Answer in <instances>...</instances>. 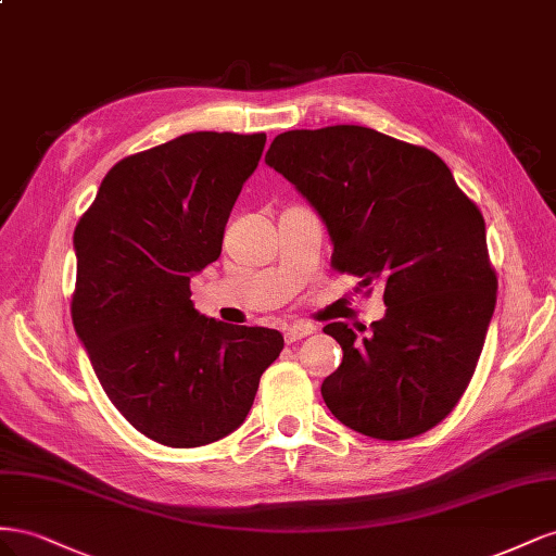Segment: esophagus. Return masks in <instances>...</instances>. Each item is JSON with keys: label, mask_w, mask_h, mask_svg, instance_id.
Listing matches in <instances>:
<instances>
[{"label": "esophagus", "mask_w": 556, "mask_h": 556, "mask_svg": "<svg viewBox=\"0 0 556 556\" xmlns=\"http://www.w3.org/2000/svg\"><path fill=\"white\" fill-rule=\"evenodd\" d=\"M316 328L312 324H305V321H298V324H291L287 330H283V338H287V342H295V340H303L307 336H312Z\"/></svg>", "instance_id": "obj_1"}]
</instances>
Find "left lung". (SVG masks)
<instances>
[{"mask_svg":"<svg viewBox=\"0 0 556 556\" xmlns=\"http://www.w3.org/2000/svg\"><path fill=\"white\" fill-rule=\"evenodd\" d=\"M265 163L324 218L332 267L384 283L368 336L324 328L344 354L321 384L328 409L377 440L426 433L468 389L496 307L478 204L433 151L363 125L281 132Z\"/></svg>","mask_w":556,"mask_h":556,"instance_id":"obj_1","label":"left lung"}]
</instances>
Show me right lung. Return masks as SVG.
<instances>
[{
    "mask_svg": "<svg viewBox=\"0 0 556 556\" xmlns=\"http://www.w3.org/2000/svg\"><path fill=\"white\" fill-rule=\"evenodd\" d=\"M263 149V132H188L123 157L74 230L76 336L109 401L167 447L240 428L283 349L279 330L210 319L190 300Z\"/></svg>",
    "mask_w": 556,
    "mask_h": 556,
    "instance_id": "right-lung-1",
    "label": "right lung"
}]
</instances>
